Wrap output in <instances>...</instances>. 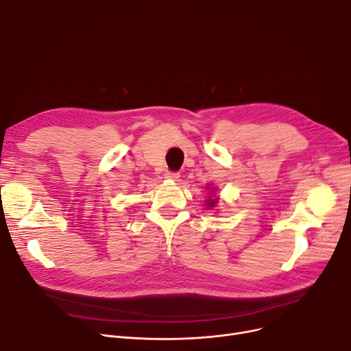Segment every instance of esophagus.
Segmentation results:
<instances>
[{"label": "esophagus", "instance_id": "1", "mask_svg": "<svg viewBox=\"0 0 351 351\" xmlns=\"http://www.w3.org/2000/svg\"><path fill=\"white\" fill-rule=\"evenodd\" d=\"M179 176L180 175L178 172H166L165 173V179H168V180H178Z\"/></svg>", "mask_w": 351, "mask_h": 351}]
</instances>
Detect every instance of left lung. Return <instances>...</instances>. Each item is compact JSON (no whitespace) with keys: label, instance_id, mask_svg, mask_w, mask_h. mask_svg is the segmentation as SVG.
<instances>
[{"label":"left lung","instance_id":"8db88e82","mask_svg":"<svg viewBox=\"0 0 351 351\" xmlns=\"http://www.w3.org/2000/svg\"><path fill=\"white\" fill-rule=\"evenodd\" d=\"M208 189H210V195L216 191V188H209V186H208ZM217 202H219V197H212V196H209V199L205 200L206 208H208L209 210H215V209L217 208Z\"/></svg>","mask_w":351,"mask_h":351}]
</instances>
